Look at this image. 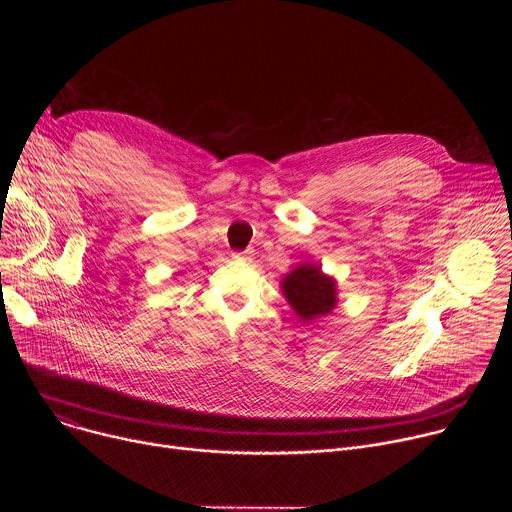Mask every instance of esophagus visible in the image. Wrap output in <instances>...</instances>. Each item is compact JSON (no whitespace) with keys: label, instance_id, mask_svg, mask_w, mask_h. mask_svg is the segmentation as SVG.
<instances>
[{"label":"esophagus","instance_id":"34e87169","mask_svg":"<svg viewBox=\"0 0 512 512\" xmlns=\"http://www.w3.org/2000/svg\"><path fill=\"white\" fill-rule=\"evenodd\" d=\"M233 257H235V259H249L251 255H249V253H233Z\"/></svg>","mask_w":512,"mask_h":512}]
</instances>
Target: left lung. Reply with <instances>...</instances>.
<instances>
[{"mask_svg":"<svg viewBox=\"0 0 512 512\" xmlns=\"http://www.w3.org/2000/svg\"><path fill=\"white\" fill-rule=\"evenodd\" d=\"M281 285L285 300L304 320L326 316L336 304L334 279L326 277L320 265H300L283 279Z\"/></svg>","mask_w":512,"mask_h":512,"instance_id":"1","label":"left lung"}]
</instances>
